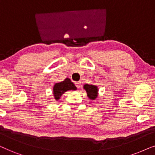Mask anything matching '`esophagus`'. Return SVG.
<instances>
[{
    "label": "esophagus",
    "mask_w": 155,
    "mask_h": 155,
    "mask_svg": "<svg viewBox=\"0 0 155 155\" xmlns=\"http://www.w3.org/2000/svg\"><path fill=\"white\" fill-rule=\"evenodd\" d=\"M74 84H75L76 87H77L78 88H79L80 87H81V82L80 81H77V82H74Z\"/></svg>",
    "instance_id": "obj_1"
}]
</instances>
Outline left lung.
Wrapping results in <instances>:
<instances>
[{
    "instance_id": "obj_1",
    "label": "left lung",
    "mask_w": 155,
    "mask_h": 155,
    "mask_svg": "<svg viewBox=\"0 0 155 155\" xmlns=\"http://www.w3.org/2000/svg\"><path fill=\"white\" fill-rule=\"evenodd\" d=\"M84 88L86 90V93H87V96L88 98L91 100H95L98 96V87L95 85H92V84H85L84 86Z\"/></svg>"
}]
</instances>
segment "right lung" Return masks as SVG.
Here are the masks:
<instances>
[{
	"label": "right lung",
	"instance_id": "add662e5",
	"mask_svg": "<svg viewBox=\"0 0 155 155\" xmlns=\"http://www.w3.org/2000/svg\"><path fill=\"white\" fill-rule=\"evenodd\" d=\"M76 89L77 88H76L75 85L71 81V80L67 78V79H64V81L54 84V86L53 87L54 97V98L57 101H58L60 98L61 95L64 94L66 91L70 90L75 91Z\"/></svg>",
	"mask_w": 155,
	"mask_h": 155
}]
</instances>
